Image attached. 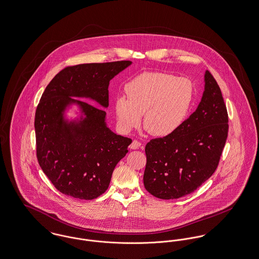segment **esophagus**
I'll list each match as a JSON object with an SVG mask.
<instances>
[{
	"instance_id": "esophagus-1",
	"label": "esophagus",
	"mask_w": 259,
	"mask_h": 259,
	"mask_svg": "<svg viewBox=\"0 0 259 259\" xmlns=\"http://www.w3.org/2000/svg\"><path fill=\"white\" fill-rule=\"evenodd\" d=\"M141 146H142V144H141L139 141L134 140V141L132 142V144L130 145V149H132V150H138V149L141 148Z\"/></svg>"
}]
</instances>
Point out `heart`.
<instances>
[{
	"mask_svg": "<svg viewBox=\"0 0 259 259\" xmlns=\"http://www.w3.org/2000/svg\"><path fill=\"white\" fill-rule=\"evenodd\" d=\"M127 95L114 100V110L123 131L136 128L142 120L145 130L155 137L175 133L187 119L194 103L195 86L186 77L146 71L124 86Z\"/></svg>",
	"mask_w": 259,
	"mask_h": 259,
	"instance_id": "heart-1",
	"label": "heart"
}]
</instances>
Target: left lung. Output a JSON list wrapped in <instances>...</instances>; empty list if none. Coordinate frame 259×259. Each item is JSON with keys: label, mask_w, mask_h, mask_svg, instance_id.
<instances>
[{"label": "left lung", "mask_w": 259, "mask_h": 259, "mask_svg": "<svg viewBox=\"0 0 259 259\" xmlns=\"http://www.w3.org/2000/svg\"><path fill=\"white\" fill-rule=\"evenodd\" d=\"M198 108L173 134L146 145V190L155 198L175 199L195 192L218 166L228 137V112L212 74H204Z\"/></svg>", "instance_id": "obj_1"}]
</instances>
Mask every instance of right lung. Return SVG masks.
<instances>
[{"label": "right lung", "instance_id": "obj_1", "mask_svg": "<svg viewBox=\"0 0 259 259\" xmlns=\"http://www.w3.org/2000/svg\"><path fill=\"white\" fill-rule=\"evenodd\" d=\"M130 61L67 66L47 86L35 113L36 155L40 167L58 191L80 199H94L108 188L111 175L128 152L130 138L107 128L106 111L73 99L90 98L108 107L109 81ZM77 103L85 116L64 121L63 111Z\"/></svg>", "mask_w": 259, "mask_h": 259}]
</instances>
